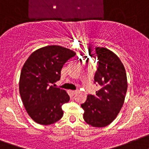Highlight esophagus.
I'll use <instances>...</instances> for the list:
<instances>
[{
  "instance_id": "1",
  "label": "esophagus",
  "mask_w": 149,
  "mask_h": 149,
  "mask_svg": "<svg viewBox=\"0 0 149 149\" xmlns=\"http://www.w3.org/2000/svg\"><path fill=\"white\" fill-rule=\"evenodd\" d=\"M70 93H71V94L74 95V94H76V91H70Z\"/></svg>"
}]
</instances>
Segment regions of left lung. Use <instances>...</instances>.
I'll list each match as a JSON object with an SVG mask.
<instances>
[{
	"label": "left lung",
	"mask_w": 149,
	"mask_h": 149,
	"mask_svg": "<svg viewBox=\"0 0 149 149\" xmlns=\"http://www.w3.org/2000/svg\"><path fill=\"white\" fill-rule=\"evenodd\" d=\"M99 61L94 82L101 88L95 95H88L81 104L83 118L88 125L102 128L116 119L123 105L128 81L124 65L113 52L105 47L96 48Z\"/></svg>",
	"instance_id": "8db88e82"
}]
</instances>
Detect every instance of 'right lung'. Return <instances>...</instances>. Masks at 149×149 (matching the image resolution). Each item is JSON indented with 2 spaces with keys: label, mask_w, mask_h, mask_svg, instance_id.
Wrapping results in <instances>:
<instances>
[{
  "label": "right lung",
  "mask_w": 149,
  "mask_h": 149,
  "mask_svg": "<svg viewBox=\"0 0 149 149\" xmlns=\"http://www.w3.org/2000/svg\"><path fill=\"white\" fill-rule=\"evenodd\" d=\"M76 53L58 45L39 48L28 57L21 69L19 92L24 106L36 123L47 125L62 117V105L70 96L53 84L60 79L61 70Z\"/></svg>",
  "instance_id": "right-lung-1"
}]
</instances>
